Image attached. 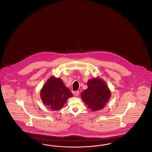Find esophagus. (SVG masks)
Segmentation results:
<instances>
[{
    "label": "esophagus",
    "mask_w": 152,
    "mask_h": 152,
    "mask_svg": "<svg viewBox=\"0 0 152 152\" xmlns=\"http://www.w3.org/2000/svg\"><path fill=\"white\" fill-rule=\"evenodd\" d=\"M73 94L75 96H77L78 95H79V91H74V93H73Z\"/></svg>",
    "instance_id": "1"
}]
</instances>
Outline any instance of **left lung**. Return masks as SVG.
<instances>
[{"label": "left lung", "instance_id": "1", "mask_svg": "<svg viewBox=\"0 0 152 152\" xmlns=\"http://www.w3.org/2000/svg\"><path fill=\"white\" fill-rule=\"evenodd\" d=\"M81 99L93 111L100 110L107 104L111 96L110 90L102 79L89 80L88 89L81 94Z\"/></svg>", "mask_w": 152, "mask_h": 152}]
</instances>
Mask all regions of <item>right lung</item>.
<instances>
[{
	"mask_svg": "<svg viewBox=\"0 0 152 152\" xmlns=\"http://www.w3.org/2000/svg\"><path fill=\"white\" fill-rule=\"evenodd\" d=\"M72 94L60 78L52 76L48 80L40 91L43 103L52 110H60Z\"/></svg>",
	"mask_w": 152,
	"mask_h": 152,
	"instance_id": "right-lung-1",
	"label": "right lung"
}]
</instances>
